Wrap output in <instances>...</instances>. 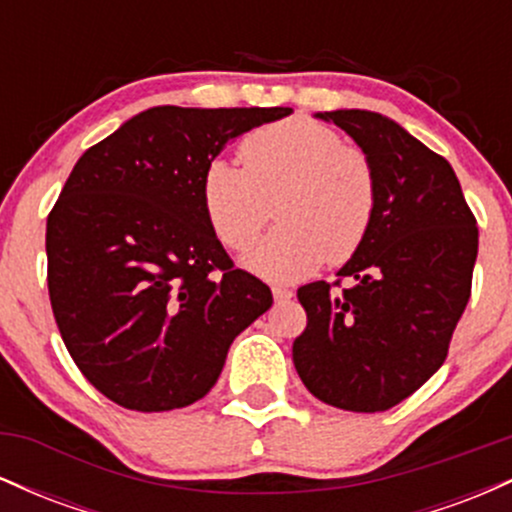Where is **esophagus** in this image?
<instances>
[{
	"label": "esophagus",
	"instance_id": "34e87169",
	"mask_svg": "<svg viewBox=\"0 0 512 512\" xmlns=\"http://www.w3.org/2000/svg\"><path fill=\"white\" fill-rule=\"evenodd\" d=\"M272 296H274L276 303H284L293 296V291L286 289V286H272Z\"/></svg>",
	"mask_w": 512,
	"mask_h": 512
}]
</instances>
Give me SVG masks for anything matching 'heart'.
<instances>
[{
	"label": "heart",
	"mask_w": 512,
	"mask_h": 512,
	"mask_svg": "<svg viewBox=\"0 0 512 512\" xmlns=\"http://www.w3.org/2000/svg\"><path fill=\"white\" fill-rule=\"evenodd\" d=\"M240 158L204 166L202 204L221 243L248 250L276 199L281 223L243 260L252 274L293 284L356 255L378 211V175L361 149L322 122L291 117L248 134Z\"/></svg>",
	"instance_id": "obj_1"
}]
</instances>
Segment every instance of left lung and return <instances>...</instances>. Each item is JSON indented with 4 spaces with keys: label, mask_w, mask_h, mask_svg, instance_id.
<instances>
[{
    "label": "left lung",
    "mask_w": 512,
    "mask_h": 512,
    "mask_svg": "<svg viewBox=\"0 0 512 512\" xmlns=\"http://www.w3.org/2000/svg\"><path fill=\"white\" fill-rule=\"evenodd\" d=\"M342 127L373 163L378 211L356 255L298 289L308 325L293 342L303 385L337 409L385 411L443 366L472 291L477 219L443 156L370 110L315 113ZM339 286V281H337Z\"/></svg>",
    "instance_id": "obj_1"
}]
</instances>
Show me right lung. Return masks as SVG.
I'll return each instance as SVG.
<instances>
[{
  "instance_id": "add662e5",
  "label": "right lung",
  "mask_w": 512,
  "mask_h": 512,
  "mask_svg": "<svg viewBox=\"0 0 512 512\" xmlns=\"http://www.w3.org/2000/svg\"><path fill=\"white\" fill-rule=\"evenodd\" d=\"M291 113L158 105L76 161L48 216L50 303L76 366L120 407L202 399L272 305L216 238L202 173L240 134Z\"/></svg>"
}]
</instances>
